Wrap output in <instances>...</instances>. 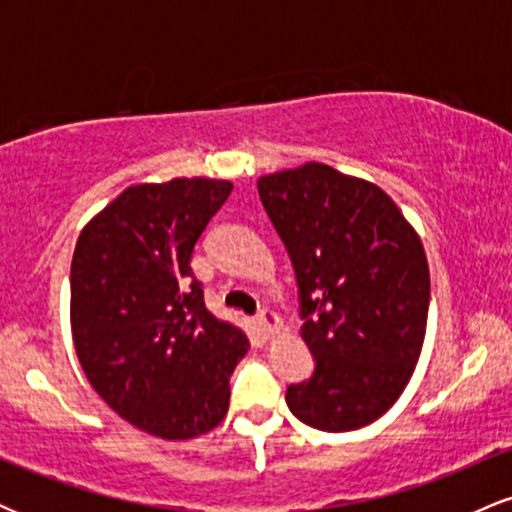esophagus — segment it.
<instances>
[{
  "mask_svg": "<svg viewBox=\"0 0 512 512\" xmlns=\"http://www.w3.org/2000/svg\"><path fill=\"white\" fill-rule=\"evenodd\" d=\"M257 325L262 327V332L267 334V337H272V334L281 327V320L274 310L264 308V310H260V315H257Z\"/></svg>",
  "mask_w": 512,
  "mask_h": 512,
  "instance_id": "obj_1",
  "label": "esophagus"
}]
</instances>
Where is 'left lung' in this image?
I'll use <instances>...</instances> for the list:
<instances>
[{
    "label": "left lung",
    "mask_w": 512,
    "mask_h": 512,
    "mask_svg": "<svg viewBox=\"0 0 512 512\" xmlns=\"http://www.w3.org/2000/svg\"><path fill=\"white\" fill-rule=\"evenodd\" d=\"M257 190L296 269L301 337L317 363L286 404L327 433L373 424L424 346L431 274L419 233L378 185L325 163L262 175Z\"/></svg>",
    "instance_id": "1"
}]
</instances>
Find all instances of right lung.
Wrapping results in <instances>:
<instances>
[{
	"label": "right lung",
	"mask_w": 512,
	"mask_h": 512,
	"mask_svg": "<svg viewBox=\"0 0 512 512\" xmlns=\"http://www.w3.org/2000/svg\"><path fill=\"white\" fill-rule=\"evenodd\" d=\"M233 182L132 185L86 223L72 257V337L88 383L139 431L190 440L223 421L240 327L204 305L195 243Z\"/></svg>",
	"instance_id": "1"
}]
</instances>
